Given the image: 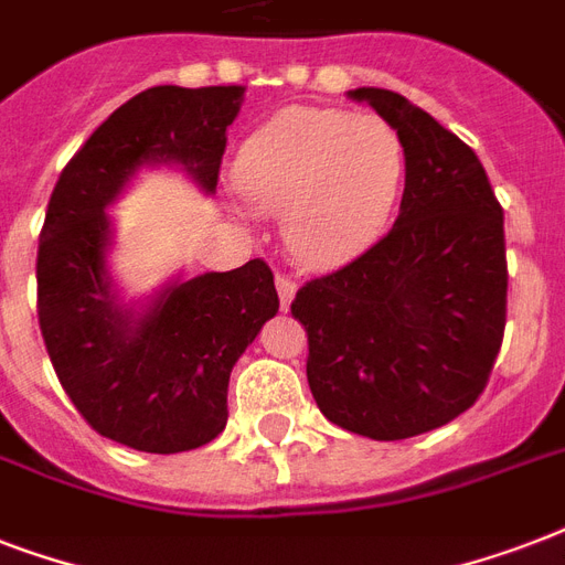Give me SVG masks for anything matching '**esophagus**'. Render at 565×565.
I'll return each instance as SVG.
<instances>
[{
    "label": "esophagus",
    "instance_id": "esophagus-1",
    "mask_svg": "<svg viewBox=\"0 0 565 565\" xmlns=\"http://www.w3.org/2000/svg\"><path fill=\"white\" fill-rule=\"evenodd\" d=\"M275 290H278V299H281V310L290 308L292 296H296V281H292L290 275H275Z\"/></svg>",
    "mask_w": 565,
    "mask_h": 565
}]
</instances>
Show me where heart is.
<instances>
[{"label":"heart","mask_w":565,"mask_h":565,"mask_svg":"<svg viewBox=\"0 0 565 565\" xmlns=\"http://www.w3.org/2000/svg\"><path fill=\"white\" fill-rule=\"evenodd\" d=\"M407 154L398 131L372 114L292 105L239 143L231 179L246 207L281 213L296 260H352L390 225Z\"/></svg>","instance_id":"b5f03b06"}]
</instances>
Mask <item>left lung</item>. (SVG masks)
<instances>
[{
	"label": "left lung",
	"mask_w": 565,
	"mask_h": 565,
	"mask_svg": "<svg viewBox=\"0 0 565 565\" xmlns=\"http://www.w3.org/2000/svg\"><path fill=\"white\" fill-rule=\"evenodd\" d=\"M352 99L398 131L402 213L384 237L296 292L319 411L370 439H407L469 411L508 322L504 211L478 154L381 87Z\"/></svg>",
	"instance_id": "1"
}]
</instances>
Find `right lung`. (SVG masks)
Wrapping results in <instances>:
<instances>
[{"label":"right lung","instance_id":"1","mask_svg":"<svg viewBox=\"0 0 565 565\" xmlns=\"http://www.w3.org/2000/svg\"><path fill=\"white\" fill-rule=\"evenodd\" d=\"M243 87H149L119 105L61 172L38 246V319L55 375L96 434L179 455L222 434L228 377L278 313L273 269L175 281L135 317L110 290L108 207L143 163H181L216 190Z\"/></svg>","mask_w":565,"mask_h":565}]
</instances>
